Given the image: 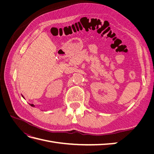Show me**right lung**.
I'll use <instances>...</instances> for the list:
<instances>
[{"label":"right lung","mask_w":154,"mask_h":154,"mask_svg":"<svg viewBox=\"0 0 154 154\" xmlns=\"http://www.w3.org/2000/svg\"><path fill=\"white\" fill-rule=\"evenodd\" d=\"M31 106H35V105H33V104H29Z\"/></svg>","instance_id":"obj_1"}]
</instances>
